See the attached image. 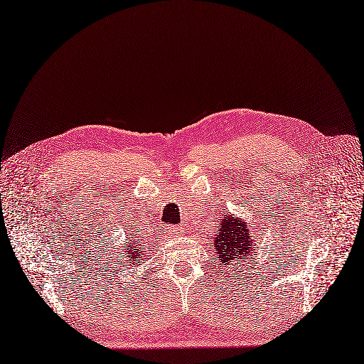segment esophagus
I'll return each mask as SVG.
<instances>
[{"label":"esophagus","mask_w":364,"mask_h":364,"mask_svg":"<svg viewBox=\"0 0 364 364\" xmlns=\"http://www.w3.org/2000/svg\"><path fill=\"white\" fill-rule=\"evenodd\" d=\"M166 234L171 237H177L183 234V228L181 226H175V225H168L166 226Z\"/></svg>","instance_id":"1"}]
</instances>
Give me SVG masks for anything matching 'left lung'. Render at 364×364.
Instances as JSON below:
<instances>
[{"label":"left lung","mask_w":364,"mask_h":364,"mask_svg":"<svg viewBox=\"0 0 364 364\" xmlns=\"http://www.w3.org/2000/svg\"><path fill=\"white\" fill-rule=\"evenodd\" d=\"M220 225V231L213 240V246L216 247L220 265H232V272H235L240 264L238 261L246 262V259L252 258L250 250L255 245H252L250 231L245 222L232 219L231 216L222 219Z\"/></svg>","instance_id":"1"}]
</instances>
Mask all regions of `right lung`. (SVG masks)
Returning <instances> with one entry per match:
<instances>
[{
	"instance_id": "1",
	"label": "right lung",
	"mask_w": 364,
	"mask_h": 364,
	"mask_svg": "<svg viewBox=\"0 0 364 364\" xmlns=\"http://www.w3.org/2000/svg\"><path fill=\"white\" fill-rule=\"evenodd\" d=\"M124 250H127V257H123V258H130L129 261H132V262L136 258H142V247L138 241H133V245L132 243L126 245Z\"/></svg>"
}]
</instances>
